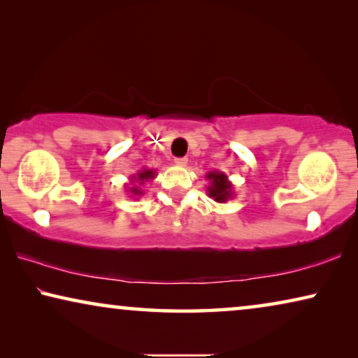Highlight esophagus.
I'll list each match as a JSON object with an SVG mask.
<instances>
[{
    "mask_svg": "<svg viewBox=\"0 0 358 358\" xmlns=\"http://www.w3.org/2000/svg\"><path fill=\"white\" fill-rule=\"evenodd\" d=\"M174 163L180 166V168H184V166H187V158H176Z\"/></svg>",
    "mask_w": 358,
    "mask_h": 358,
    "instance_id": "esophagus-1",
    "label": "esophagus"
}]
</instances>
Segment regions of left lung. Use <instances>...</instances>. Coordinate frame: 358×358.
Segmentation results:
<instances>
[{
	"mask_svg": "<svg viewBox=\"0 0 358 358\" xmlns=\"http://www.w3.org/2000/svg\"><path fill=\"white\" fill-rule=\"evenodd\" d=\"M205 178L208 179L210 185L207 187V194L210 199H213L215 202L224 203L229 199H233V184L229 182L228 176L222 173V171H210Z\"/></svg>",
	"mask_w": 358,
	"mask_h": 358,
	"instance_id": "8db88e82",
	"label": "left lung"
}]
</instances>
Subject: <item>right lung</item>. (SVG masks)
I'll return each mask as SVG.
<instances>
[{"label":"right lung","instance_id":"obj_1","mask_svg":"<svg viewBox=\"0 0 358 358\" xmlns=\"http://www.w3.org/2000/svg\"><path fill=\"white\" fill-rule=\"evenodd\" d=\"M156 176V169H140L138 173L130 176V184H125L127 187V192L130 194V197H140V195H143V190H141V185L145 182H148V180H153Z\"/></svg>","mask_w":358,"mask_h":358}]
</instances>
